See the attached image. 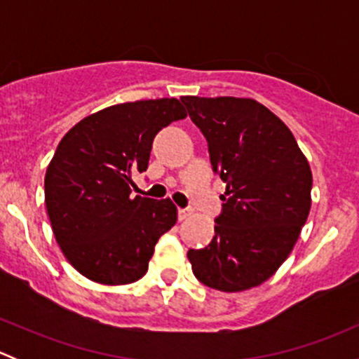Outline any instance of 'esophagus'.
<instances>
[{
  "label": "esophagus",
  "mask_w": 359,
  "mask_h": 359,
  "mask_svg": "<svg viewBox=\"0 0 359 359\" xmlns=\"http://www.w3.org/2000/svg\"><path fill=\"white\" fill-rule=\"evenodd\" d=\"M191 217V210L189 208H179V220H186Z\"/></svg>",
  "instance_id": "34e87169"
}]
</instances>
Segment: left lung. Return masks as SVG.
I'll use <instances>...</instances> for the list:
<instances>
[{
	"label": "left lung",
	"mask_w": 359,
	"mask_h": 359,
	"mask_svg": "<svg viewBox=\"0 0 359 359\" xmlns=\"http://www.w3.org/2000/svg\"><path fill=\"white\" fill-rule=\"evenodd\" d=\"M226 182L208 247L187 259L203 285L243 292L269 280L290 255L311 210L313 173L288 126L238 97H182Z\"/></svg>",
	"instance_id": "obj_1"
}]
</instances>
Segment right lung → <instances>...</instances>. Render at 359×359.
<instances>
[{"mask_svg":"<svg viewBox=\"0 0 359 359\" xmlns=\"http://www.w3.org/2000/svg\"><path fill=\"white\" fill-rule=\"evenodd\" d=\"M177 99L116 104L86 116L57 146L45 203L60 250L95 283L126 285L147 273L161 234L177 222L172 201L133 196L156 133L186 118Z\"/></svg>","mask_w":359,"mask_h":359,"instance_id":"obj_1","label":"right lung"}]
</instances>
